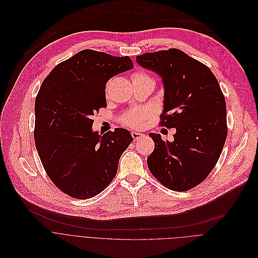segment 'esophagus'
<instances>
[{"label":"esophagus","mask_w":258,"mask_h":258,"mask_svg":"<svg viewBox=\"0 0 258 258\" xmlns=\"http://www.w3.org/2000/svg\"><path fill=\"white\" fill-rule=\"evenodd\" d=\"M131 135H132V137H133V139L136 141V140H139L140 138H142L144 135L142 134V133H140V132H137V131H132L131 132Z\"/></svg>","instance_id":"34e87169"}]
</instances>
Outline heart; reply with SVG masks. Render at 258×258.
<instances>
[{
  "label": "heart",
  "instance_id": "obj_1",
  "mask_svg": "<svg viewBox=\"0 0 258 258\" xmlns=\"http://www.w3.org/2000/svg\"><path fill=\"white\" fill-rule=\"evenodd\" d=\"M140 80H148L152 82L151 78L143 72H136L132 75V81H140ZM149 115L150 113L146 109L132 110L122 117V122L124 125L130 126L133 128L139 127L143 123V121L149 117Z\"/></svg>",
  "mask_w": 258,
  "mask_h": 258
}]
</instances>
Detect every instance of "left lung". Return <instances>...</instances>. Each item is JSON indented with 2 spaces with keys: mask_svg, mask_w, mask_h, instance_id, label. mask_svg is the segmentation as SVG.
I'll use <instances>...</instances> for the list:
<instances>
[{
  "mask_svg": "<svg viewBox=\"0 0 258 258\" xmlns=\"http://www.w3.org/2000/svg\"><path fill=\"white\" fill-rule=\"evenodd\" d=\"M136 62L162 79L161 124L176 128L173 141L149 134L154 149L148 169L167 188L189 190L209 176L222 153L228 132L224 94L211 69L180 49L146 53Z\"/></svg>",
  "mask_w": 258,
  "mask_h": 258,
  "instance_id": "8db88e82",
  "label": "left lung"
}]
</instances>
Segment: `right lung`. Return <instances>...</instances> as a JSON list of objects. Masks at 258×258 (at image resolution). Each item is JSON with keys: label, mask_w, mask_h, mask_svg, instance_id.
<instances>
[{"label": "right lung", "mask_w": 258, "mask_h": 258, "mask_svg": "<svg viewBox=\"0 0 258 258\" xmlns=\"http://www.w3.org/2000/svg\"><path fill=\"white\" fill-rule=\"evenodd\" d=\"M132 68L128 56L83 49L57 65L40 86L34 106L35 146L49 179L71 197L91 198L105 190L133 141L123 128L99 135L91 119L107 107V82Z\"/></svg>", "instance_id": "1"}]
</instances>
